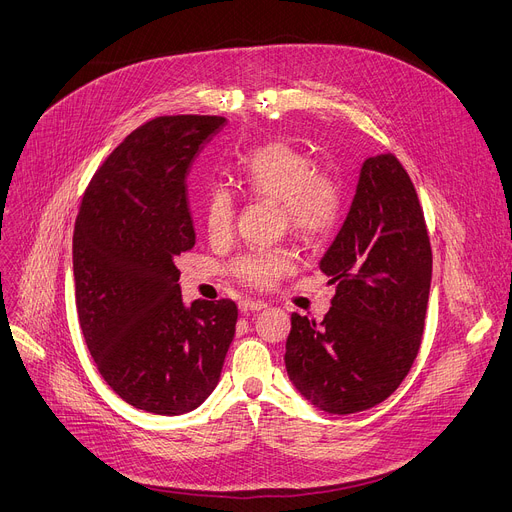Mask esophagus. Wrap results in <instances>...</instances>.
<instances>
[{
    "label": "esophagus",
    "mask_w": 512,
    "mask_h": 512,
    "mask_svg": "<svg viewBox=\"0 0 512 512\" xmlns=\"http://www.w3.org/2000/svg\"><path fill=\"white\" fill-rule=\"evenodd\" d=\"M267 304L261 302V300H241L239 308L241 312H257V310H263Z\"/></svg>",
    "instance_id": "obj_1"
}]
</instances>
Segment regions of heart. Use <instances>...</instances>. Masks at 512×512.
Masks as SVG:
<instances>
[{
  "label": "heart",
  "mask_w": 512,
  "mask_h": 512,
  "mask_svg": "<svg viewBox=\"0 0 512 512\" xmlns=\"http://www.w3.org/2000/svg\"><path fill=\"white\" fill-rule=\"evenodd\" d=\"M239 190L263 202L280 204L282 222L306 241L327 237L343 212L339 181L316 169V163L288 143H267L251 151L237 171ZM235 200L230 192L212 188L200 210L202 226L212 243L230 237L235 222ZM294 267V253L286 247L257 249L232 263V273L251 288H271Z\"/></svg>",
  "instance_id": "heart-1"
}]
</instances>
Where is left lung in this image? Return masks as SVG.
Segmentation results:
<instances>
[{"label":"left lung","mask_w":512,"mask_h":512,"mask_svg":"<svg viewBox=\"0 0 512 512\" xmlns=\"http://www.w3.org/2000/svg\"><path fill=\"white\" fill-rule=\"evenodd\" d=\"M318 267L337 294L322 322L292 314L290 382L329 414L367 410L410 371L431 290L425 216L394 155L363 161L347 218Z\"/></svg>","instance_id":"left-lung-1"}]
</instances>
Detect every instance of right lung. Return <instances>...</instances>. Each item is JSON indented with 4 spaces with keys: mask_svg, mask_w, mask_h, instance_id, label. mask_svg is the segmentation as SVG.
<instances>
[{
    "mask_svg": "<svg viewBox=\"0 0 512 512\" xmlns=\"http://www.w3.org/2000/svg\"><path fill=\"white\" fill-rule=\"evenodd\" d=\"M222 116H161L130 132L89 181L73 232L75 304L102 378L163 416L198 408L235 339L232 300L181 298L177 257L194 249L188 173Z\"/></svg>",
    "mask_w": 512,
    "mask_h": 512,
    "instance_id": "obj_1",
    "label": "right lung"
}]
</instances>
